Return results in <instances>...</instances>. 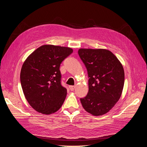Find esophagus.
<instances>
[{
	"label": "esophagus",
	"instance_id": "esophagus-1",
	"mask_svg": "<svg viewBox=\"0 0 147 147\" xmlns=\"http://www.w3.org/2000/svg\"><path fill=\"white\" fill-rule=\"evenodd\" d=\"M69 88L71 91H74L75 88V86H69Z\"/></svg>",
	"mask_w": 147,
	"mask_h": 147
}]
</instances>
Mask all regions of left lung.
<instances>
[{
    "mask_svg": "<svg viewBox=\"0 0 147 147\" xmlns=\"http://www.w3.org/2000/svg\"><path fill=\"white\" fill-rule=\"evenodd\" d=\"M78 53L89 77L88 92L80 99L82 105L94 116L103 115L113 107L121 96L123 67L115 55L105 49L80 48Z\"/></svg>",
    "mask_w": 147,
    "mask_h": 147,
    "instance_id": "8db88e82",
    "label": "left lung"
}]
</instances>
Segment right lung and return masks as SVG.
I'll use <instances>...</instances> for the list:
<instances>
[{"label":"right lung","mask_w":147,"mask_h":147,"mask_svg":"<svg viewBox=\"0 0 147 147\" xmlns=\"http://www.w3.org/2000/svg\"><path fill=\"white\" fill-rule=\"evenodd\" d=\"M73 52L69 47L45 45L27 57L20 80L28 103L44 115L56 112L63 104L67 90L61 85L60 64Z\"/></svg>","instance_id":"obj_1"}]
</instances>
